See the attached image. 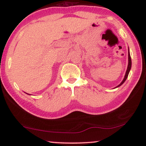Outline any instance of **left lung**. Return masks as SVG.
Wrapping results in <instances>:
<instances>
[{"mask_svg":"<svg viewBox=\"0 0 146 146\" xmlns=\"http://www.w3.org/2000/svg\"><path fill=\"white\" fill-rule=\"evenodd\" d=\"M131 57H130V54H129V48H128V65H127V70H126V72H125V74L124 76V78H123V80L121 81V82L119 84L118 86H117L115 88H118L120 86L123 84V83H124V82L126 80L127 76H128V74H129V71H130L131 70Z\"/></svg>","mask_w":146,"mask_h":146,"instance_id":"8db88e82","label":"left lung"}]
</instances>
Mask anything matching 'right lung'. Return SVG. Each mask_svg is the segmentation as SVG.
Listing matches in <instances>:
<instances>
[{"mask_svg": "<svg viewBox=\"0 0 146 146\" xmlns=\"http://www.w3.org/2000/svg\"><path fill=\"white\" fill-rule=\"evenodd\" d=\"M29 95H30V94H29Z\"/></svg>", "mask_w": 146, "mask_h": 146, "instance_id": "1", "label": "right lung"}]
</instances>
